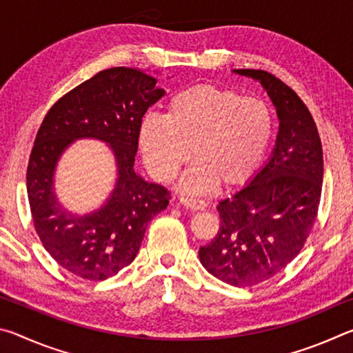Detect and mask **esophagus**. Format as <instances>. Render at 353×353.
Returning <instances> with one entry per match:
<instances>
[{
	"label": "esophagus",
	"mask_w": 353,
	"mask_h": 353,
	"mask_svg": "<svg viewBox=\"0 0 353 353\" xmlns=\"http://www.w3.org/2000/svg\"><path fill=\"white\" fill-rule=\"evenodd\" d=\"M179 202H181L183 207H187V208H190V210H194V212L204 210V208L207 207L204 201L194 199V198H181V199H179Z\"/></svg>",
	"instance_id": "34e87169"
}]
</instances>
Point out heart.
Listing matches in <instances>:
<instances>
[{
    "mask_svg": "<svg viewBox=\"0 0 353 353\" xmlns=\"http://www.w3.org/2000/svg\"><path fill=\"white\" fill-rule=\"evenodd\" d=\"M271 135V110L261 99L201 83L176 93L163 118L143 119L139 146L149 174L162 183L174 181L191 149L194 163L179 188L205 194L218 182L234 187L249 179Z\"/></svg>",
    "mask_w": 353,
    "mask_h": 353,
    "instance_id": "obj_1",
    "label": "heart"
}]
</instances>
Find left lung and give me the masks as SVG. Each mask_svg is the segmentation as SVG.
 I'll return each mask as SVG.
<instances>
[{"mask_svg":"<svg viewBox=\"0 0 353 353\" xmlns=\"http://www.w3.org/2000/svg\"><path fill=\"white\" fill-rule=\"evenodd\" d=\"M234 73L261 83L276 107L279 132L268 162L218 204L219 230L199 249V260L221 282L252 286L279 274L305 244L318 214L324 162L318 128L296 92L268 71Z\"/></svg>","mask_w":353,"mask_h":353,"instance_id":"obj_1","label":"left lung"}]
</instances>
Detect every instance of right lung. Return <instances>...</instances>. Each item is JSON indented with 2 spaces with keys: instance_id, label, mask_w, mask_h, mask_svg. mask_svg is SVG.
Segmentation results:
<instances>
[{
  "instance_id": "obj_1",
  "label": "right lung",
  "mask_w": 353,
  "mask_h": 353,
  "mask_svg": "<svg viewBox=\"0 0 353 353\" xmlns=\"http://www.w3.org/2000/svg\"><path fill=\"white\" fill-rule=\"evenodd\" d=\"M157 79L137 68L99 71L51 107L35 137L26 185L34 227L43 248L63 270L87 280H105L139 254L146 227L168 207L170 193L134 170L143 115L163 97ZM109 144L117 181L97 211L71 214L55 194L58 160L76 139Z\"/></svg>"
}]
</instances>
